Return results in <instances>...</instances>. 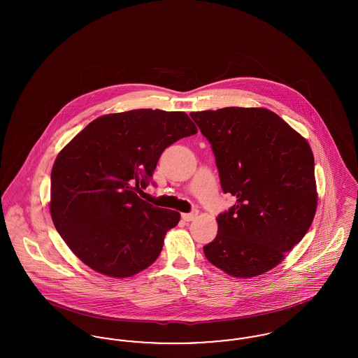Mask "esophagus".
<instances>
[{
    "instance_id": "esophagus-1",
    "label": "esophagus",
    "mask_w": 358,
    "mask_h": 358,
    "mask_svg": "<svg viewBox=\"0 0 358 358\" xmlns=\"http://www.w3.org/2000/svg\"><path fill=\"white\" fill-rule=\"evenodd\" d=\"M197 215H199V210H197V209H193V210L189 212V213H182L181 217H182L185 222H192L193 219L197 217Z\"/></svg>"
}]
</instances>
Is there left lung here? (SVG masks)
Wrapping results in <instances>:
<instances>
[{
	"instance_id": "left-lung-1",
	"label": "left lung",
	"mask_w": 358,
	"mask_h": 358,
	"mask_svg": "<svg viewBox=\"0 0 358 358\" xmlns=\"http://www.w3.org/2000/svg\"><path fill=\"white\" fill-rule=\"evenodd\" d=\"M216 157L224 193L236 204L217 216L206 259L252 278L278 266L306 235L315 210L314 155L306 139L267 108L190 113Z\"/></svg>"
}]
</instances>
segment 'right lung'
<instances>
[{"mask_svg":"<svg viewBox=\"0 0 358 358\" xmlns=\"http://www.w3.org/2000/svg\"><path fill=\"white\" fill-rule=\"evenodd\" d=\"M197 133L181 111L141 108L92 120L59 153L52 222L85 264L113 278L148 268L180 213L139 199L162 152Z\"/></svg>","mask_w":358,"mask_h":358,"instance_id":"1","label":"right lung"}]
</instances>
